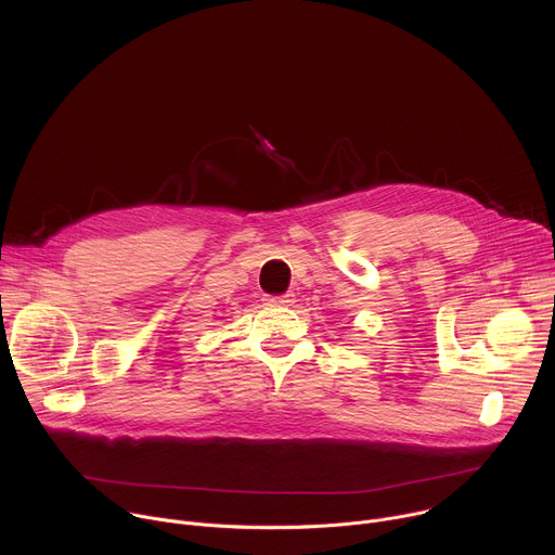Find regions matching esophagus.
Wrapping results in <instances>:
<instances>
[{
    "mask_svg": "<svg viewBox=\"0 0 555 555\" xmlns=\"http://www.w3.org/2000/svg\"><path fill=\"white\" fill-rule=\"evenodd\" d=\"M266 300H268V305H272V307H289V305L296 300V296H294L292 292H287V294H283V296H268Z\"/></svg>",
    "mask_w": 555,
    "mask_h": 555,
    "instance_id": "1",
    "label": "esophagus"
}]
</instances>
